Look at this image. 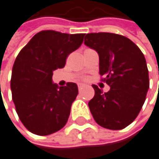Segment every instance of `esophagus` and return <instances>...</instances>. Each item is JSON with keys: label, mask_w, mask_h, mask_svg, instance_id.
Returning <instances> with one entry per match:
<instances>
[{"label": "esophagus", "mask_w": 159, "mask_h": 159, "mask_svg": "<svg viewBox=\"0 0 159 159\" xmlns=\"http://www.w3.org/2000/svg\"><path fill=\"white\" fill-rule=\"evenodd\" d=\"M84 86H85L84 84H78V89H79V90H81V89H83Z\"/></svg>", "instance_id": "esophagus-1"}]
</instances>
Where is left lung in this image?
Returning a JSON list of instances; mask_svg holds the SVG:
<instances>
[{
  "label": "left lung",
  "mask_w": 159,
  "mask_h": 159,
  "mask_svg": "<svg viewBox=\"0 0 159 159\" xmlns=\"http://www.w3.org/2000/svg\"><path fill=\"white\" fill-rule=\"evenodd\" d=\"M85 44L99 54L100 74L110 87L103 93L92 86L95 95L89 102V110L100 126L125 129L139 115L149 89L145 57L131 40L116 33H88Z\"/></svg>",
  "instance_id": "obj_1"
}]
</instances>
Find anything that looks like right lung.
Here are the masks:
<instances>
[{"instance_id": "add662e5", "label": "right lung", "mask_w": 159, "mask_h": 159, "mask_svg": "<svg viewBox=\"0 0 159 159\" xmlns=\"http://www.w3.org/2000/svg\"><path fill=\"white\" fill-rule=\"evenodd\" d=\"M84 36L43 30L17 55L12 70V98L20 121L30 132L46 136L66 125L78 88L75 83L54 84L53 71L65 66L68 55L80 47Z\"/></svg>"}]
</instances>
